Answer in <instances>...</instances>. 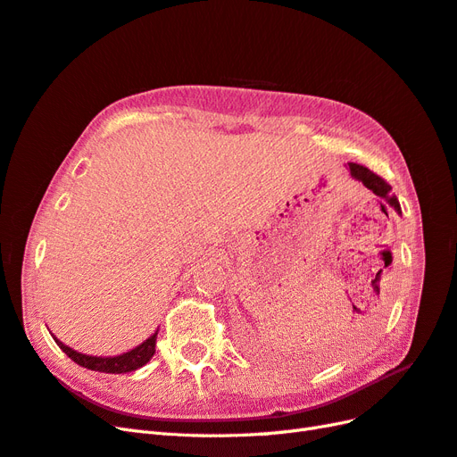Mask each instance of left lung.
I'll return each mask as SVG.
<instances>
[{"mask_svg": "<svg viewBox=\"0 0 457 457\" xmlns=\"http://www.w3.org/2000/svg\"><path fill=\"white\" fill-rule=\"evenodd\" d=\"M348 165H350L352 177H353L355 180H361L363 187H367L369 190H373V194H377L378 198H385L394 209H396L398 213H402L400 202H398L396 195L390 194L392 188H390V184H388L385 179H380L378 175H375L373 170H369V169L363 167V165H357V163H348Z\"/></svg>", "mask_w": 457, "mask_h": 457, "instance_id": "1", "label": "left lung"}]
</instances>
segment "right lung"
Wrapping results in <instances>:
<instances>
[{
	"label": "right lung",
	"instance_id": "obj_1",
	"mask_svg": "<svg viewBox=\"0 0 457 457\" xmlns=\"http://www.w3.org/2000/svg\"><path fill=\"white\" fill-rule=\"evenodd\" d=\"M54 340L57 342V346L63 350L72 361L86 367V369H92V371H100V373H115V375H120V373H129V371H137V369H140L142 365H145L147 361L152 360L154 353H155V340H157V332H154V335L144 340L140 346H137L134 350L127 352V353H120V355H115V357H96V355H86V353H80L77 350H72L69 346H65L63 342L57 340L54 337Z\"/></svg>",
	"mask_w": 457,
	"mask_h": 457
}]
</instances>
